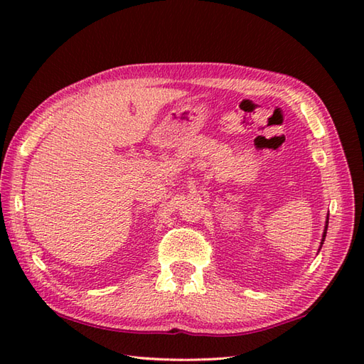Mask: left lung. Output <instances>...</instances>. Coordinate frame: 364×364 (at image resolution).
Masks as SVG:
<instances>
[{
    "mask_svg": "<svg viewBox=\"0 0 364 364\" xmlns=\"http://www.w3.org/2000/svg\"><path fill=\"white\" fill-rule=\"evenodd\" d=\"M327 227H328V218H327V225H326V231H323V236H322V242L323 244V239H326V235H327Z\"/></svg>",
    "mask_w": 364,
    "mask_h": 364,
    "instance_id": "1",
    "label": "left lung"
}]
</instances>
